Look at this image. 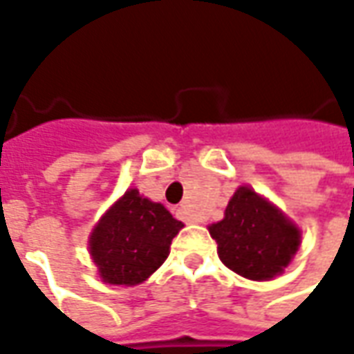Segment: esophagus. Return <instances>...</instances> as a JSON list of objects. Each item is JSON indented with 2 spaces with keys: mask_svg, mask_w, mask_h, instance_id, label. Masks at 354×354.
<instances>
[{
  "mask_svg": "<svg viewBox=\"0 0 354 354\" xmlns=\"http://www.w3.org/2000/svg\"><path fill=\"white\" fill-rule=\"evenodd\" d=\"M178 212H180V214H182V208H180V210H178ZM182 218H184V220H185V216H182Z\"/></svg>",
  "mask_w": 354,
  "mask_h": 354,
  "instance_id": "obj_1",
  "label": "esophagus"
}]
</instances>
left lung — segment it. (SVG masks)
Instances as JSON below:
<instances>
[{
  "label": "left lung",
  "instance_id": "1",
  "mask_svg": "<svg viewBox=\"0 0 354 354\" xmlns=\"http://www.w3.org/2000/svg\"><path fill=\"white\" fill-rule=\"evenodd\" d=\"M208 231L218 243L220 260L250 281L281 274L299 246L296 225L250 187H239L222 222Z\"/></svg>",
  "mask_w": 354,
  "mask_h": 354
}]
</instances>
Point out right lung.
<instances>
[{
	"label": "right lung",
	"mask_w": 354,
	"mask_h": 354,
	"mask_svg": "<svg viewBox=\"0 0 354 354\" xmlns=\"http://www.w3.org/2000/svg\"><path fill=\"white\" fill-rule=\"evenodd\" d=\"M184 223L172 218L161 203L129 189L94 227L91 254L102 281L140 284L169 256L172 239Z\"/></svg>",
	"instance_id": "right-lung-1"
}]
</instances>
